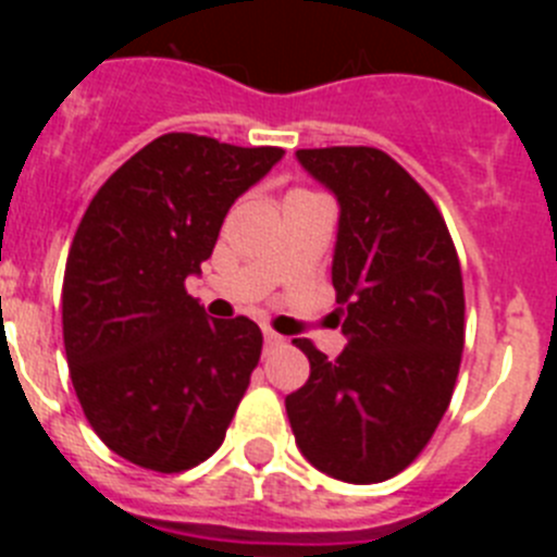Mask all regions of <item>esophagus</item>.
<instances>
[{
    "mask_svg": "<svg viewBox=\"0 0 557 557\" xmlns=\"http://www.w3.org/2000/svg\"><path fill=\"white\" fill-rule=\"evenodd\" d=\"M264 343H268L270 348H273V346H282L284 337H282V334H275L273 329H264Z\"/></svg>",
    "mask_w": 557,
    "mask_h": 557,
    "instance_id": "obj_1",
    "label": "esophagus"
}]
</instances>
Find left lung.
<instances>
[{
  "label": "left lung",
  "instance_id": "left-lung-1",
  "mask_svg": "<svg viewBox=\"0 0 557 557\" xmlns=\"http://www.w3.org/2000/svg\"><path fill=\"white\" fill-rule=\"evenodd\" d=\"M298 161L339 200L332 284L348 346L312 339L309 379L287 396L295 444L314 469L354 485L416 460L455 393L466 295L455 243L424 186L379 147H312Z\"/></svg>",
  "mask_w": 557,
  "mask_h": 557
}]
</instances>
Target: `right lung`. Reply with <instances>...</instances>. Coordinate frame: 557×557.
Wrapping results in <instances>:
<instances>
[{
	"mask_svg": "<svg viewBox=\"0 0 557 557\" xmlns=\"http://www.w3.org/2000/svg\"><path fill=\"white\" fill-rule=\"evenodd\" d=\"M282 156L164 133L113 172L77 225L63 273L69 376L91 430L139 469L209 460L248 391L262 332L245 314L209 321L186 275Z\"/></svg>",
	"mask_w": 557,
	"mask_h": 557,
	"instance_id": "add662e5",
	"label": "right lung"
}]
</instances>
